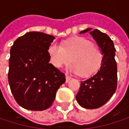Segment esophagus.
Here are the masks:
<instances>
[{
  "label": "esophagus",
  "instance_id": "esophagus-1",
  "mask_svg": "<svg viewBox=\"0 0 129 129\" xmlns=\"http://www.w3.org/2000/svg\"><path fill=\"white\" fill-rule=\"evenodd\" d=\"M71 79H72V78L70 76H69L68 75H66V83H68Z\"/></svg>",
  "mask_w": 129,
  "mask_h": 129
}]
</instances>
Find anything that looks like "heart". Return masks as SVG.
Masks as SVG:
<instances>
[{
    "label": "heart",
    "mask_w": 129,
    "mask_h": 129,
    "mask_svg": "<svg viewBox=\"0 0 129 129\" xmlns=\"http://www.w3.org/2000/svg\"><path fill=\"white\" fill-rule=\"evenodd\" d=\"M50 63L60 68L69 61L66 70L83 77L90 76L98 71L102 63L101 48L84 37H77L64 42L63 45L52 42L48 48Z\"/></svg>",
    "instance_id": "b5f03b06"
}]
</instances>
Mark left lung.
<instances>
[{"label":"left lung","instance_id":"8db88e82","mask_svg":"<svg viewBox=\"0 0 129 129\" xmlns=\"http://www.w3.org/2000/svg\"><path fill=\"white\" fill-rule=\"evenodd\" d=\"M89 32L103 53V60L99 70L90 78L81 81L76 100L83 108L95 109L104 105L114 95L117 85V67L114 45L111 38L100 30L87 28L80 32Z\"/></svg>","mask_w":129,"mask_h":129}]
</instances>
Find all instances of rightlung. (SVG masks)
I'll use <instances>...</instances> for the list:
<instances>
[{
  "mask_svg": "<svg viewBox=\"0 0 129 129\" xmlns=\"http://www.w3.org/2000/svg\"><path fill=\"white\" fill-rule=\"evenodd\" d=\"M54 37L28 32L10 49L8 81L17 103L27 110L44 111L55 99L65 75L49 63L48 48Z\"/></svg>",
  "mask_w": 129,
  "mask_h": 129,
  "instance_id": "1",
  "label": "right lung"
}]
</instances>
